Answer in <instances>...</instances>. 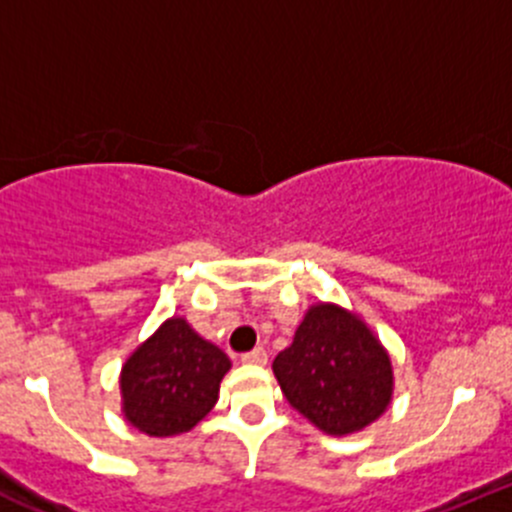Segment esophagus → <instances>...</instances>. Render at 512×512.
I'll return each instance as SVG.
<instances>
[{
  "label": "esophagus",
  "mask_w": 512,
  "mask_h": 512,
  "mask_svg": "<svg viewBox=\"0 0 512 512\" xmlns=\"http://www.w3.org/2000/svg\"><path fill=\"white\" fill-rule=\"evenodd\" d=\"M242 362H245V365H265L267 362L265 347H255V350L245 352V355H242Z\"/></svg>",
  "instance_id": "esophagus-1"
}]
</instances>
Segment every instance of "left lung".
I'll use <instances>...</instances> for the list:
<instances>
[{
  "label": "left lung",
  "mask_w": 512,
  "mask_h": 512,
  "mask_svg": "<svg viewBox=\"0 0 512 512\" xmlns=\"http://www.w3.org/2000/svg\"><path fill=\"white\" fill-rule=\"evenodd\" d=\"M272 370L287 403L335 438L375 423L393 400L388 350L355 312L332 302L305 312Z\"/></svg>",
  "instance_id": "8db88e82"
}]
</instances>
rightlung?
<instances>
[{"label": "right lung", "mask_w": 512, "mask_h": 512, "mask_svg": "<svg viewBox=\"0 0 512 512\" xmlns=\"http://www.w3.org/2000/svg\"><path fill=\"white\" fill-rule=\"evenodd\" d=\"M230 365L185 317H170L122 365L124 418L150 438L187 433L215 408Z\"/></svg>", "instance_id": "obj_1"}]
</instances>
